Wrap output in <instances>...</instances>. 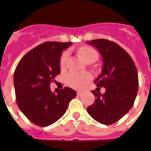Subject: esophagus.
<instances>
[{"label":"esophagus","mask_w":151,"mask_h":151,"mask_svg":"<svg viewBox=\"0 0 151 151\" xmlns=\"http://www.w3.org/2000/svg\"><path fill=\"white\" fill-rule=\"evenodd\" d=\"M77 95H78V97H80V96L82 95V93L81 91H78L77 92Z\"/></svg>","instance_id":"1"}]
</instances>
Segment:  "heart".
I'll list each match as a JSON object with an SVG mask.
<instances>
[{
	"instance_id": "b5f03b06",
	"label": "heart",
	"mask_w": 151,
	"mask_h": 151,
	"mask_svg": "<svg viewBox=\"0 0 151 151\" xmlns=\"http://www.w3.org/2000/svg\"><path fill=\"white\" fill-rule=\"evenodd\" d=\"M78 54L82 57V59L87 62L89 60L93 58H97V52L93 47L88 46L81 47L78 49ZM69 53L65 51L61 55L60 60V66L61 68H64L66 65ZM92 78V76L89 73H76L70 72L66 76V83L73 88L80 89L83 88L86 84L88 83Z\"/></svg>"
}]
</instances>
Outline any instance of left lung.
<instances>
[{
  "label": "left lung",
  "instance_id": "8db88e82",
  "mask_svg": "<svg viewBox=\"0 0 151 151\" xmlns=\"http://www.w3.org/2000/svg\"><path fill=\"white\" fill-rule=\"evenodd\" d=\"M87 43L102 56V72L94 83L97 87L106 88L104 94L91 91L96 98L87 111L97 122L111 125L122 118L134 104L138 89V71L130 55L115 42L95 39Z\"/></svg>",
  "mask_w": 151,
  "mask_h": 151
}]
</instances>
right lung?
<instances>
[{
    "label": "right lung",
    "instance_id": "1",
    "mask_svg": "<svg viewBox=\"0 0 151 151\" xmlns=\"http://www.w3.org/2000/svg\"><path fill=\"white\" fill-rule=\"evenodd\" d=\"M72 42L47 41L29 51L19 62L13 82L19 108L31 122L46 127L63 116L76 91L70 88L55 89L50 84L60 73L63 50Z\"/></svg>",
    "mask_w": 151,
    "mask_h": 151
}]
</instances>
